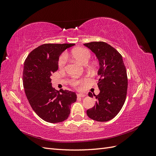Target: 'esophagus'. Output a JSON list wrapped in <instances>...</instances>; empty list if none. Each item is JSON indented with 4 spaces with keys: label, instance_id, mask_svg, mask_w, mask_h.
<instances>
[{
    "label": "esophagus",
    "instance_id": "esophagus-1",
    "mask_svg": "<svg viewBox=\"0 0 156 156\" xmlns=\"http://www.w3.org/2000/svg\"><path fill=\"white\" fill-rule=\"evenodd\" d=\"M85 96H86L85 94H77V97L83 98V97H85Z\"/></svg>",
    "mask_w": 156,
    "mask_h": 156
}]
</instances>
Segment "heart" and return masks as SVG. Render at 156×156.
Instances as JSON below:
<instances>
[{
    "label": "heart",
    "instance_id": "b5f03b06",
    "mask_svg": "<svg viewBox=\"0 0 156 156\" xmlns=\"http://www.w3.org/2000/svg\"><path fill=\"white\" fill-rule=\"evenodd\" d=\"M70 55L73 56L75 60L79 61L81 64L86 65L88 63L91 58V53L90 51L86 48H79L73 49L71 51ZM67 64V56L66 54H62L60 56L58 60V67L60 69H64L66 67ZM86 79H72L70 83L72 84L73 87H77L79 88H82L84 84L86 83Z\"/></svg>",
    "mask_w": 156,
    "mask_h": 156
}]
</instances>
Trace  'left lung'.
I'll use <instances>...</instances> for the list:
<instances>
[{
    "label": "left lung",
    "mask_w": 156,
    "mask_h": 156,
    "mask_svg": "<svg viewBox=\"0 0 156 156\" xmlns=\"http://www.w3.org/2000/svg\"><path fill=\"white\" fill-rule=\"evenodd\" d=\"M96 55L100 68L98 86L100 92L95 96L97 101L92 108L87 111L88 116L98 122H107L115 118L126 101L127 77L122 55L114 48L103 41L84 44Z\"/></svg>",
    "instance_id": "obj_1"
}]
</instances>
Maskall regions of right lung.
Returning a JSON list of instances; mask_svg holds the SVG:
<instances>
[{"mask_svg": "<svg viewBox=\"0 0 156 156\" xmlns=\"http://www.w3.org/2000/svg\"><path fill=\"white\" fill-rule=\"evenodd\" d=\"M74 44H43L31 51L23 67V83L31 107L42 120L58 123L66 120L77 95L52 87L51 76L58 69L60 55Z\"/></svg>", "mask_w": 156, "mask_h": 156, "instance_id": "add662e5", "label": "right lung"}]
</instances>
